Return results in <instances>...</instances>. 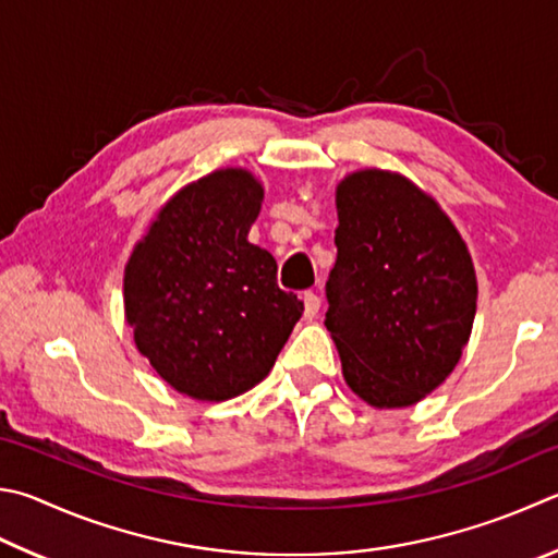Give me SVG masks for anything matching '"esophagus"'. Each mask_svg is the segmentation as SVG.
Here are the masks:
<instances>
[{
    "label": "esophagus",
    "mask_w": 558,
    "mask_h": 558,
    "mask_svg": "<svg viewBox=\"0 0 558 558\" xmlns=\"http://www.w3.org/2000/svg\"><path fill=\"white\" fill-rule=\"evenodd\" d=\"M302 302H305V317L307 319L317 317V312L322 307V300H319L317 292H305V295H302Z\"/></svg>",
    "instance_id": "esophagus-1"
}]
</instances>
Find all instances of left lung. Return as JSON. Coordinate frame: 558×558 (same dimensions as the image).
<instances>
[{
	"label": "left lung",
	"mask_w": 558,
	"mask_h": 558,
	"mask_svg": "<svg viewBox=\"0 0 558 558\" xmlns=\"http://www.w3.org/2000/svg\"><path fill=\"white\" fill-rule=\"evenodd\" d=\"M337 217L324 327L343 380L371 408H410L451 376L471 339V251L439 202L398 170L343 175Z\"/></svg>",
	"instance_id": "left-lung-1"
}]
</instances>
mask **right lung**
<instances>
[{"label": "right lung", "mask_w": 558, "mask_h": 558, "mask_svg": "<svg viewBox=\"0 0 558 558\" xmlns=\"http://www.w3.org/2000/svg\"><path fill=\"white\" fill-rule=\"evenodd\" d=\"M263 182L227 166L182 185L124 266V319L170 388L221 402L268 376L302 302L278 288V263L248 241Z\"/></svg>", "instance_id": "1"}]
</instances>
